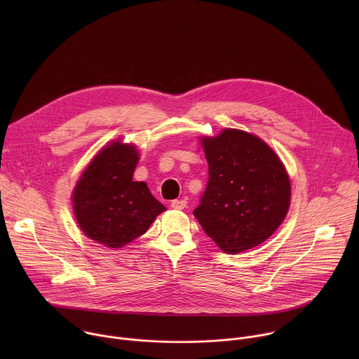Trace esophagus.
I'll return each mask as SVG.
<instances>
[{"instance_id":"1","label":"esophagus","mask_w":359,"mask_h":359,"mask_svg":"<svg viewBox=\"0 0 359 359\" xmlns=\"http://www.w3.org/2000/svg\"><path fill=\"white\" fill-rule=\"evenodd\" d=\"M170 206H172L173 209H176V210H183V209L187 206V201L183 200V198H180V200H173Z\"/></svg>"}]
</instances>
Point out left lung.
<instances>
[{
    "mask_svg": "<svg viewBox=\"0 0 359 359\" xmlns=\"http://www.w3.org/2000/svg\"><path fill=\"white\" fill-rule=\"evenodd\" d=\"M209 182L194 217L224 252L237 254L266 241L290 208L291 184L276 151L251 133L224 129L201 137Z\"/></svg>",
    "mask_w": 359,
    "mask_h": 359,
    "instance_id": "obj_1",
    "label": "left lung"
}]
</instances>
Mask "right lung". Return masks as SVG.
<instances>
[{"instance_id":"right-lung-1","label":"right lung","mask_w":359,"mask_h":359,"mask_svg":"<svg viewBox=\"0 0 359 359\" xmlns=\"http://www.w3.org/2000/svg\"><path fill=\"white\" fill-rule=\"evenodd\" d=\"M139 155L133 144L112 142L81 175L72 194L74 213L89 238L121 248L144 234L166 208L144 182H133Z\"/></svg>"}]
</instances>
